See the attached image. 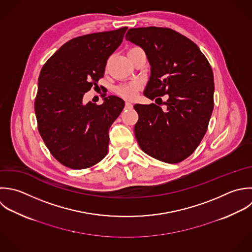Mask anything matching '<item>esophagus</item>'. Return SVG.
I'll return each mask as SVG.
<instances>
[{"instance_id": "1", "label": "esophagus", "mask_w": 252, "mask_h": 252, "mask_svg": "<svg viewBox=\"0 0 252 252\" xmlns=\"http://www.w3.org/2000/svg\"><path fill=\"white\" fill-rule=\"evenodd\" d=\"M132 104L130 102H126V109H132Z\"/></svg>"}]
</instances>
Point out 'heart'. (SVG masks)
Returning <instances> with one entry per match:
<instances>
[{
    "label": "heart",
    "mask_w": 252,
    "mask_h": 252,
    "mask_svg": "<svg viewBox=\"0 0 252 252\" xmlns=\"http://www.w3.org/2000/svg\"><path fill=\"white\" fill-rule=\"evenodd\" d=\"M141 84L138 81H130L127 83L121 84L116 87L115 91L118 95L126 99H133L136 97L138 91L140 90Z\"/></svg>",
    "instance_id": "b5f03b06"
}]
</instances>
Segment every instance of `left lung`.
I'll use <instances>...</instances> for the list:
<instances>
[{
  "mask_svg": "<svg viewBox=\"0 0 252 252\" xmlns=\"http://www.w3.org/2000/svg\"><path fill=\"white\" fill-rule=\"evenodd\" d=\"M126 39L144 50L151 65L144 95L151 100L169 95L165 111L153 103L134 105L139 147L159 161L180 163L207 131L214 108L211 65L194 42L171 28H130Z\"/></svg>",
  "mask_w": 252,
  "mask_h": 252,
  "instance_id": "left-lung-1",
  "label": "left lung"
}]
</instances>
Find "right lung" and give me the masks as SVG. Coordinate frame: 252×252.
Wrapping results in <instances>:
<instances>
[{
  "mask_svg": "<svg viewBox=\"0 0 252 252\" xmlns=\"http://www.w3.org/2000/svg\"><path fill=\"white\" fill-rule=\"evenodd\" d=\"M126 29L75 37L41 69L34 103L38 130L54 158L67 168H90L108 153L109 128L125 102L117 96L104 98L101 105L82 100L84 93L98 86L107 60L123 42Z\"/></svg>",
  "mask_w": 252,
  "mask_h": 252,
  "instance_id": "obj_1",
  "label": "right lung"
}]
</instances>
